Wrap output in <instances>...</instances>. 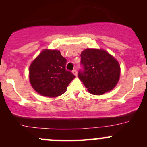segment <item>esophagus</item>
<instances>
[{
    "label": "esophagus",
    "instance_id": "obj_1",
    "mask_svg": "<svg viewBox=\"0 0 147 147\" xmlns=\"http://www.w3.org/2000/svg\"><path fill=\"white\" fill-rule=\"evenodd\" d=\"M72 73H73L75 76H77V75H78V72H77L76 69H73V70H72Z\"/></svg>",
    "mask_w": 147,
    "mask_h": 147
}]
</instances>
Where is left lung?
<instances>
[{"label":"left lung","instance_id":"obj_1","mask_svg":"<svg viewBox=\"0 0 147 147\" xmlns=\"http://www.w3.org/2000/svg\"><path fill=\"white\" fill-rule=\"evenodd\" d=\"M80 56L82 68L78 77L90 93L101 95L116 86L120 67L111 55L103 50L87 48Z\"/></svg>","mask_w":147,"mask_h":147}]
</instances>
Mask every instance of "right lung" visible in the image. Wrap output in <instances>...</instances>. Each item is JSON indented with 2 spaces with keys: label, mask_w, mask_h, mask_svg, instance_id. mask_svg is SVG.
<instances>
[{
  "label": "right lung",
  "mask_w": 147,
  "mask_h": 147,
  "mask_svg": "<svg viewBox=\"0 0 147 147\" xmlns=\"http://www.w3.org/2000/svg\"><path fill=\"white\" fill-rule=\"evenodd\" d=\"M66 63L59 50H44L30 66V82L34 90L50 97L63 94L75 78L66 69Z\"/></svg>",
  "instance_id": "obj_1"
}]
</instances>
